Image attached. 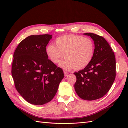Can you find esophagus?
I'll list each match as a JSON object with an SVG mask.
<instances>
[{"mask_svg":"<svg viewBox=\"0 0 128 128\" xmlns=\"http://www.w3.org/2000/svg\"><path fill=\"white\" fill-rule=\"evenodd\" d=\"M64 74L65 76H67L69 75V73L66 72H64Z\"/></svg>","mask_w":128,"mask_h":128,"instance_id":"esophagus-1","label":"esophagus"}]
</instances>
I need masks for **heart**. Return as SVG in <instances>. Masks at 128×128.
I'll use <instances>...</instances> for the list:
<instances>
[{"mask_svg":"<svg viewBox=\"0 0 128 128\" xmlns=\"http://www.w3.org/2000/svg\"><path fill=\"white\" fill-rule=\"evenodd\" d=\"M56 46L48 45L46 52L50 61L66 70H78L88 66L94 54V44L88 38L66 34L57 38Z\"/></svg>","mask_w":128,"mask_h":128,"instance_id":"obj_1","label":"heart"}]
</instances>
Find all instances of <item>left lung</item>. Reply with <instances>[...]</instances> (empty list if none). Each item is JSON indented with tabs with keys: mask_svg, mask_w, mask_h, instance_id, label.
Returning a JSON list of instances; mask_svg holds the SVG:
<instances>
[{
	"mask_svg": "<svg viewBox=\"0 0 128 128\" xmlns=\"http://www.w3.org/2000/svg\"><path fill=\"white\" fill-rule=\"evenodd\" d=\"M94 41V54L89 64L74 74L75 90L81 98L99 99L109 91L116 78V57L104 38L92 33L84 34Z\"/></svg>",
	"mask_w": 128,
	"mask_h": 128,
	"instance_id": "obj_1",
	"label": "left lung"
}]
</instances>
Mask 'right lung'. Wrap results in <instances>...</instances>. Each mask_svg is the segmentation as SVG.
I'll return each mask as SVG.
<instances>
[{"instance_id": "obj_1", "label": "right lung", "mask_w": 128, "mask_h": 128, "mask_svg": "<svg viewBox=\"0 0 128 128\" xmlns=\"http://www.w3.org/2000/svg\"><path fill=\"white\" fill-rule=\"evenodd\" d=\"M50 34L32 35L22 40L14 54L12 74L15 88L27 102L44 104L53 98L64 75L46 52Z\"/></svg>"}]
</instances>
